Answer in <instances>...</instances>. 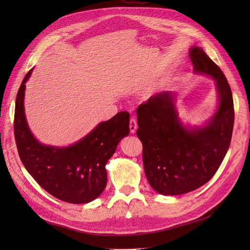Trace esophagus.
Instances as JSON below:
<instances>
[{"instance_id": "1", "label": "esophagus", "mask_w": 250, "mask_h": 250, "mask_svg": "<svg viewBox=\"0 0 250 250\" xmlns=\"http://www.w3.org/2000/svg\"><path fill=\"white\" fill-rule=\"evenodd\" d=\"M129 129L131 133H134L138 129V124H137V120L134 118L130 119V122H129Z\"/></svg>"}]
</instances>
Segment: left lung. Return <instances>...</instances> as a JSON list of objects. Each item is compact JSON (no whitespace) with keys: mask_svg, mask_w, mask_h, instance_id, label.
Listing matches in <instances>:
<instances>
[{"mask_svg":"<svg viewBox=\"0 0 250 250\" xmlns=\"http://www.w3.org/2000/svg\"><path fill=\"white\" fill-rule=\"evenodd\" d=\"M188 56L196 75L215 81L218 102L214 115L200 125L185 124L175 93L169 90L152 96L137 110L144 170L150 186L162 195L186 194L207 184L230 145L234 112L229 82L201 48L192 46Z\"/></svg>","mask_w":250,"mask_h":250,"instance_id":"left-lung-1","label":"left lung"}]
</instances>
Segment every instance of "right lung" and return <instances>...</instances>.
Masks as SVG:
<instances>
[{"instance_id":"obj_1","label":"right lung","mask_w":250,"mask_h":250,"mask_svg":"<svg viewBox=\"0 0 250 250\" xmlns=\"http://www.w3.org/2000/svg\"><path fill=\"white\" fill-rule=\"evenodd\" d=\"M16 100L14 137L22 165L43 190L69 203H88L99 197L107 184L106 166L118 144L129 134V113L118 112L69 146L46 145L30 130L25 113L26 83Z\"/></svg>"}]
</instances>
